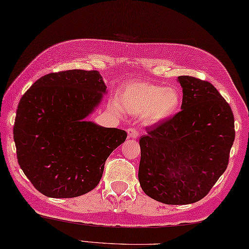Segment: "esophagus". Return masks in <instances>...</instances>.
I'll return each mask as SVG.
<instances>
[{"instance_id": "obj_1", "label": "esophagus", "mask_w": 249, "mask_h": 249, "mask_svg": "<svg viewBox=\"0 0 249 249\" xmlns=\"http://www.w3.org/2000/svg\"><path fill=\"white\" fill-rule=\"evenodd\" d=\"M127 134H128V138L136 139V138H138L139 131L137 130V129H135V128H128L127 129Z\"/></svg>"}]
</instances>
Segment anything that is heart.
Returning a JSON list of instances; mask_svg holds the SVG:
<instances>
[{
    "instance_id": "obj_1",
    "label": "heart",
    "mask_w": 249,
    "mask_h": 249,
    "mask_svg": "<svg viewBox=\"0 0 249 249\" xmlns=\"http://www.w3.org/2000/svg\"><path fill=\"white\" fill-rule=\"evenodd\" d=\"M116 110L123 109L127 113L139 115L149 123H160L178 112L182 103V94L177 88H165L151 82H130L121 89Z\"/></svg>"
}]
</instances>
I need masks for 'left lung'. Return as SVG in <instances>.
I'll list each match as a JSON object with an SVG mask.
<instances>
[{"label": "left lung", "instance_id": "left-lung-1", "mask_svg": "<svg viewBox=\"0 0 249 249\" xmlns=\"http://www.w3.org/2000/svg\"><path fill=\"white\" fill-rule=\"evenodd\" d=\"M181 111L146 128L139 140L142 190L166 204L204 198L225 172L233 144L234 116L213 84L179 76Z\"/></svg>", "mask_w": 249, "mask_h": 249}]
</instances>
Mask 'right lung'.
Instances as JSON below:
<instances>
[{
  "label": "right lung",
  "mask_w": 249,
  "mask_h": 249,
  "mask_svg": "<svg viewBox=\"0 0 249 249\" xmlns=\"http://www.w3.org/2000/svg\"><path fill=\"white\" fill-rule=\"evenodd\" d=\"M106 89L97 71L71 70L39 78L21 97L14 125L18 162L47 197L91 192L109 155L126 140L125 130L84 121Z\"/></svg>",
  "instance_id": "add662e5"
}]
</instances>
